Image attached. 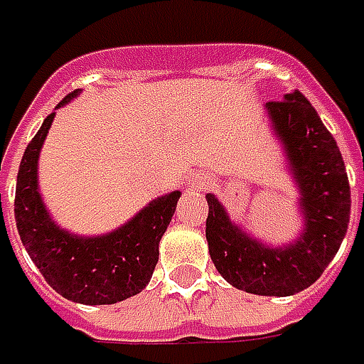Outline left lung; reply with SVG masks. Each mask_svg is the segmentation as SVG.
Returning a JSON list of instances; mask_svg holds the SVG:
<instances>
[{
	"label": "left lung",
	"instance_id": "8db88e82",
	"mask_svg": "<svg viewBox=\"0 0 364 364\" xmlns=\"http://www.w3.org/2000/svg\"><path fill=\"white\" fill-rule=\"evenodd\" d=\"M265 109L300 192L304 229L291 243L269 247L232 223L215 194H206V241L215 267L231 286L257 296H294L314 284L343 243L350 186L332 133L300 91Z\"/></svg>",
	"mask_w": 364,
	"mask_h": 364
}]
</instances>
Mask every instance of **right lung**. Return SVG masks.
I'll return each instance as SVG.
<instances>
[{"label": "right lung", "instance_id": "obj_1", "mask_svg": "<svg viewBox=\"0 0 364 364\" xmlns=\"http://www.w3.org/2000/svg\"><path fill=\"white\" fill-rule=\"evenodd\" d=\"M78 92L66 95L58 107ZM54 115L50 113L28 144L18 170L14 213L21 243L48 286L66 300L87 306L127 300L147 286L156 269L160 239L174 217L180 190L151 200L107 235L82 237L64 231L52 220L38 192V158Z\"/></svg>", "mask_w": 364, "mask_h": 364}]
</instances>
